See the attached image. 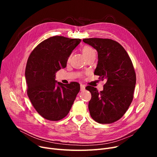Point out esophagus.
Returning a JSON list of instances; mask_svg holds the SVG:
<instances>
[{"instance_id": "obj_1", "label": "esophagus", "mask_w": 157, "mask_h": 157, "mask_svg": "<svg viewBox=\"0 0 157 157\" xmlns=\"http://www.w3.org/2000/svg\"><path fill=\"white\" fill-rule=\"evenodd\" d=\"M80 88H81V91H84V90H85V86L83 84L80 85Z\"/></svg>"}]
</instances>
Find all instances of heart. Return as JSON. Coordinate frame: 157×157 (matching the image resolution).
<instances>
[{
	"label": "heart",
	"mask_w": 157,
	"mask_h": 157,
	"mask_svg": "<svg viewBox=\"0 0 157 157\" xmlns=\"http://www.w3.org/2000/svg\"><path fill=\"white\" fill-rule=\"evenodd\" d=\"M82 52H83V53L84 56L87 58L88 56H92V55H95V49L90 46H85L83 47V49H82ZM71 56H70L68 59V60L71 59Z\"/></svg>",
	"instance_id": "obj_1"
}]
</instances>
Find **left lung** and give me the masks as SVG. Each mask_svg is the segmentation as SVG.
<instances>
[{
  "mask_svg": "<svg viewBox=\"0 0 157 157\" xmlns=\"http://www.w3.org/2000/svg\"><path fill=\"white\" fill-rule=\"evenodd\" d=\"M83 42L98 52L94 74L105 79L102 91L88 86L92 98L88 109L91 117L99 123H111L120 119L133 100L136 75L132 62L125 49L110 39H83Z\"/></svg>",
  "mask_w": 157,
  "mask_h": 157,
  "instance_id": "1",
  "label": "left lung"
}]
</instances>
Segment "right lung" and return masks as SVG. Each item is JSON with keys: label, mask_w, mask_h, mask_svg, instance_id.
Instances as JSON below:
<instances>
[{"label": "right lung", "mask_w": 157, "mask_h": 157, "mask_svg": "<svg viewBox=\"0 0 157 157\" xmlns=\"http://www.w3.org/2000/svg\"><path fill=\"white\" fill-rule=\"evenodd\" d=\"M80 42L79 39L51 37L39 44L29 57L25 69L27 95L37 112L48 120L59 121L67 116L79 92L78 83L57 82L55 73L66 67Z\"/></svg>", "instance_id": "obj_1"}]
</instances>
